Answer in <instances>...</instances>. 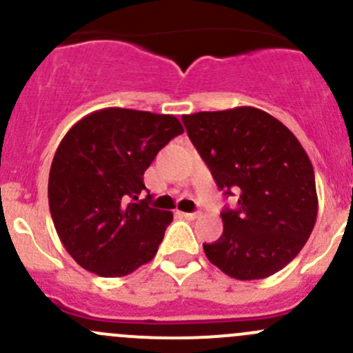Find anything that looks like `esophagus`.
Listing matches in <instances>:
<instances>
[{
	"label": "esophagus",
	"mask_w": 353,
	"mask_h": 353,
	"mask_svg": "<svg viewBox=\"0 0 353 353\" xmlns=\"http://www.w3.org/2000/svg\"><path fill=\"white\" fill-rule=\"evenodd\" d=\"M179 215L186 220H194V219H198L199 213H179Z\"/></svg>",
	"instance_id": "1"
}]
</instances>
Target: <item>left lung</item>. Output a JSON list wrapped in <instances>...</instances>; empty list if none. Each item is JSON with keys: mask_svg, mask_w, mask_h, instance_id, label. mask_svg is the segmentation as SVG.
I'll return each instance as SVG.
<instances>
[{"mask_svg": "<svg viewBox=\"0 0 353 353\" xmlns=\"http://www.w3.org/2000/svg\"><path fill=\"white\" fill-rule=\"evenodd\" d=\"M183 123L216 186L239 194L237 210L220 213V239L203 244L206 258L236 280L275 275L301 252L318 216L314 169L301 141L249 105L188 114Z\"/></svg>", "mask_w": 353, "mask_h": 353, "instance_id": "left-lung-1", "label": "left lung"}]
</instances>
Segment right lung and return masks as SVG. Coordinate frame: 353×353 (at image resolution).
Masks as SVG:
<instances>
[{"instance_id":"obj_1","label":"right lung","mask_w":353,"mask_h":353,"mask_svg":"<svg viewBox=\"0 0 353 353\" xmlns=\"http://www.w3.org/2000/svg\"><path fill=\"white\" fill-rule=\"evenodd\" d=\"M184 133L176 116L105 108L81 117L49 172V210L71 258L99 276H126L152 261L172 212L150 208L143 174Z\"/></svg>"}]
</instances>
